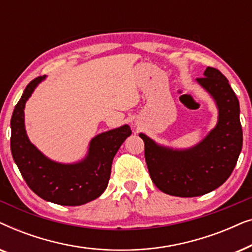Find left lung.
Wrapping results in <instances>:
<instances>
[{
	"instance_id": "obj_1",
	"label": "left lung",
	"mask_w": 252,
	"mask_h": 252,
	"mask_svg": "<svg viewBox=\"0 0 252 252\" xmlns=\"http://www.w3.org/2000/svg\"><path fill=\"white\" fill-rule=\"evenodd\" d=\"M196 82L211 96L218 110L216 126L195 146L173 148L157 143L144 133V157L150 178L165 194L196 197L220 187L235 167L242 150L240 103L228 80L206 67Z\"/></svg>"
}]
</instances>
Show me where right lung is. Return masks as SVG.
<instances>
[{"label": "right lung", "instance_id": "add662e5", "mask_svg": "<svg viewBox=\"0 0 252 252\" xmlns=\"http://www.w3.org/2000/svg\"><path fill=\"white\" fill-rule=\"evenodd\" d=\"M47 77L27 85L11 117V154L24 180L37 196L55 204L77 206L98 198L108 187L113 157L132 134L125 125L99 133L89 141L82 159L61 163L50 159L31 142L25 127V105Z\"/></svg>", "mask_w": 252, "mask_h": 252}]
</instances>
